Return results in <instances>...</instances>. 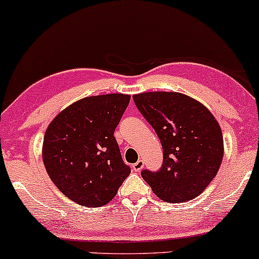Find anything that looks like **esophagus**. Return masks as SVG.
<instances>
[{"mask_svg": "<svg viewBox=\"0 0 259 259\" xmlns=\"http://www.w3.org/2000/svg\"><path fill=\"white\" fill-rule=\"evenodd\" d=\"M142 168H144V160L142 159H139L138 162L133 164V170L135 171H141Z\"/></svg>", "mask_w": 259, "mask_h": 259, "instance_id": "esophagus-1", "label": "esophagus"}]
</instances>
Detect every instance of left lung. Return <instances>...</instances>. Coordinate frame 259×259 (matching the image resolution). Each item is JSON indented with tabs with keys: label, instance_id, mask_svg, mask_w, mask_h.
I'll use <instances>...</instances> for the list:
<instances>
[{
	"label": "left lung",
	"instance_id": "left-lung-1",
	"mask_svg": "<svg viewBox=\"0 0 259 259\" xmlns=\"http://www.w3.org/2000/svg\"><path fill=\"white\" fill-rule=\"evenodd\" d=\"M133 99L163 147L159 170L145 169L141 177L160 200L170 203L201 195L218 173L224 156L222 129L214 115L180 92H142Z\"/></svg>",
	"mask_w": 259,
	"mask_h": 259
}]
</instances>
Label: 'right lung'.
Segmentation results:
<instances>
[{
	"instance_id": "obj_1",
	"label": "right lung",
	"mask_w": 259,
	"mask_h": 259,
	"mask_svg": "<svg viewBox=\"0 0 259 259\" xmlns=\"http://www.w3.org/2000/svg\"><path fill=\"white\" fill-rule=\"evenodd\" d=\"M129 102L123 94L85 97L58 113L45 133V168L59 191L80 206H105L129 177L114 138Z\"/></svg>"
}]
</instances>
